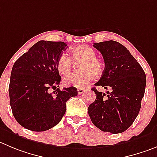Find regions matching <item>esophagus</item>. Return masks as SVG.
Masks as SVG:
<instances>
[{"label":"esophagus","mask_w":157,"mask_h":157,"mask_svg":"<svg viewBox=\"0 0 157 157\" xmlns=\"http://www.w3.org/2000/svg\"><path fill=\"white\" fill-rule=\"evenodd\" d=\"M85 91V90L83 88H78L77 89V93H78V94H83V92Z\"/></svg>","instance_id":"34e87169"}]
</instances>
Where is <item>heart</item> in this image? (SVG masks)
<instances>
[{
	"instance_id": "obj_1",
	"label": "heart",
	"mask_w": 157,
	"mask_h": 157,
	"mask_svg": "<svg viewBox=\"0 0 157 157\" xmlns=\"http://www.w3.org/2000/svg\"><path fill=\"white\" fill-rule=\"evenodd\" d=\"M72 58L74 61H83L80 74H72L63 79L66 86H74L77 88H84L94 78L103 74L105 64L103 61L96 57V52L87 45H80L71 49ZM73 61L67 54L63 53L57 60V69L59 74L66 75L70 71Z\"/></svg>"
}]
</instances>
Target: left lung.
<instances>
[{
	"mask_svg": "<svg viewBox=\"0 0 157 157\" xmlns=\"http://www.w3.org/2000/svg\"><path fill=\"white\" fill-rule=\"evenodd\" d=\"M104 58L105 70L96 86L107 94L92 88L96 99L88 107L94 125L103 132L117 134L129 128L138 115L146 88V74L123 45L115 41L94 42Z\"/></svg>",
	"mask_w": 157,
	"mask_h": 157,
	"instance_id": "1",
	"label": "left lung"
}]
</instances>
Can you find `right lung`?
Here are the masks:
<instances>
[{
  "label": "right lung",
  "instance_id": "obj_1",
  "mask_svg": "<svg viewBox=\"0 0 157 157\" xmlns=\"http://www.w3.org/2000/svg\"><path fill=\"white\" fill-rule=\"evenodd\" d=\"M67 46L63 42L39 41L13 66L10 105L16 121L27 129L43 132L56 125L65 114L67 101L77 95L74 87L49 90L60 83L57 60Z\"/></svg>",
  "mask_w": 157,
  "mask_h": 157
}]
</instances>
